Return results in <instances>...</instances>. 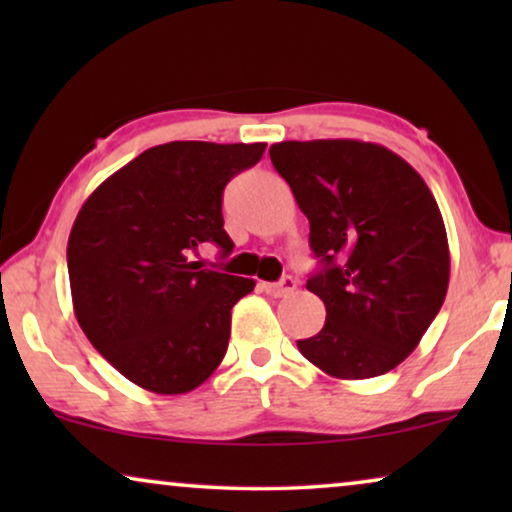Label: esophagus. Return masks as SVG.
<instances>
[{"mask_svg":"<svg viewBox=\"0 0 512 512\" xmlns=\"http://www.w3.org/2000/svg\"><path fill=\"white\" fill-rule=\"evenodd\" d=\"M261 289L268 293L272 298H282V296H289V293L296 289V279L293 277H284L282 282H275V284H261Z\"/></svg>","mask_w":512,"mask_h":512,"instance_id":"obj_1","label":"esophagus"}]
</instances>
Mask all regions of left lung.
Here are the masks:
<instances>
[{
	"mask_svg": "<svg viewBox=\"0 0 512 512\" xmlns=\"http://www.w3.org/2000/svg\"><path fill=\"white\" fill-rule=\"evenodd\" d=\"M275 170L310 221L321 270L307 291L326 324L300 354L338 380L394 370L443 307L450 247L438 202L394 151L359 139L270 146Z\"/></svg>",
	"mask_w": 512,
	"mask_h": 512,
	"instance_id": "1",
	"label": "left lung"
}]
</instances>
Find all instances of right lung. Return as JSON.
I'll return each mask as SVG.
<instances>
[{
    "instance_id": "1",
    "label": "right lung",
    "mask_w": 512,
    "mask_h": 512,
    "mask_svg": "<svg viewBox=\"0 0 512 512\" xmlns=\"http://www.w3.org/2000/svg\"><path fill=\"white\" fill-rule=\"evenodd\" d=\"M265 144L170 142L139 153L83 202L67 242L74 314L118 373L153 394L200 387L228 349L230 310L254 279L202 270L191 251L223 256V188Z\"/></svg>"
}]
</instances>
